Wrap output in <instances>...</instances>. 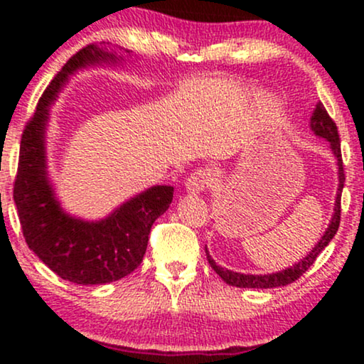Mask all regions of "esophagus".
Instances as JSON below:
<instances>
[{
	"instance_id": "esophagus-1",
	"label": "esophagus",
	"mask_w": 364,
	"mask_h": 364,
	"mask_svg": "<svg viewBox=\"0 0 364 364\" xmlns=\"http://www.w3.org/2000/svg\"><path fill=\"white\" fill-rule=\"evenodd\" d=\"M208 183H210V174H208L205 169H196L195 173H191L190 178L186 179L185 188L188 193L198 195L205 190Z\"/></svg>"
}]
</instances>
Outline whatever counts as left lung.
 Wrapping results in <instances>:
<instances>
[{
  "mask_svg": "<svg viewBox=\"0 0 364 364\" xmlns=\"http://www.w3.org/2000/svg\"><path fill=\"white\" fill-rule=\"evenodd\" d=\"M310 128L311 132L315 133L316 136L320 139H325L330 144V149H332L333 157L337 161V176H339V186H337V195H336V203H333V214L332 219H330L328 228L325 229L323 236L320 237V241L311 248V252L303 257L301 260L294 265L287 267V269L279 270V272H272V274H241V272H235V270L229 269H223L215 263L214 258L210 257V253L207 252L205 246V253H207V260L210 263L212 269L215 270V274L219 275L220 279L229 286L235 287H253V289H272V287H281V286H287V284L298 281L301 275L306 272L308 269L313 265V262L316 260V257L323 252V248L327 246L332 237L336 236L337 229H339V223H341V195H342V188H344V168H342V156H341V140H339V133H337V127L333 123L332 118L328 116V112L325 111L323 104L316 102V107L313 109V114L310 118Z\"/></svg>",
  "mask_w": 364,
  "mask_h": 364,
  "instance_id": "obj_1",
  "label": "left lung"
}]
</instances>
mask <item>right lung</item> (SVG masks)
Wrapping results in <instances>:
<instances>
[{"label": "right lung", "instance_id": "obj_1", "mask_svg": "<svg viewBox=\"0 0 364 364\" xmlns=\"http://www.w3.org/2000/svg\"><path fill=\"white\" fill-rule=\"evenodd\" d=\"M129 54V51H124ZM124 61L107 46H85L53 78L20 141L14 200L28 248L65 281L94 286L119 281L144 260L150 228L173 202V186H150L99 220L75 217L61 207L49 179L46 129L49 109L70 75Z\"/></svg>", "mask_w": 364, "mask_h": 364}]
</instances>
